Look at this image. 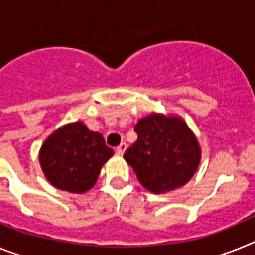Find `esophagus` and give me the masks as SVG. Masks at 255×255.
<instances>
[{
  "label": "esophagus",
  "mask_w": 255,
  "mask_h": 255,
  "mask_svg": "<svg viewBox=\"0 0 255 255\" xmlns=\"http://www.w3.org/2000/svg\"><path fill=\"white\" fill-rule=\"evenodd\" d=\"M126 150H127V144H126V142H122L119 146H117L118 155H123V154L126 153Z\"/></svg>",
  "instance_id": "34e87169"
}]
</instances>
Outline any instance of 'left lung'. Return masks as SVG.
Here are the masks:
<instances>
[{
    "label": "left lung",
    "mask_w": 255,
    "mask_h": 255,
    "mask_svg": "<svg viewBox=\"0 0 255 255\" xmlns=\"http://www.w3.org/2000/svg\"><path fill=\"white\" fill-rule=\"evenodd\" d=\"M137 141L124 159L140 183L153 193L183 187L200 163L201 151L194 134L179 118L150 115L134 126Z\"/></svg>",
    "instance_id": "left-lung-1"
}]
</instances>
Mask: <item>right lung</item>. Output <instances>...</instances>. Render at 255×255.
I'll use <instances>...</instances> for the list:
<instances>
[{"label": "right lung", "instance_id": "obj_1", "mask_svg": "<svg viewBox=\"0 0 255 255\" xmlns=\"http://www.w3.org/2000/svg\"><path fill=\"white\" fill-rule=\"evenodd\" d=\"M113 154L102 134L78 122L49 136L40 151V163L55 188L83 193L95 185L101 167Z\"/></svg>", "mask_w": 255, "mask_h": 255}]
</instances>
